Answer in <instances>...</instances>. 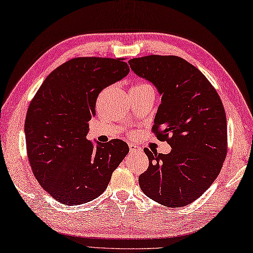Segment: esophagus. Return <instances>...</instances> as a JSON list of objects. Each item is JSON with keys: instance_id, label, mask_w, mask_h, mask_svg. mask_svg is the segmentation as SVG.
Masks as SVG:
<instances>
[{"instance_id": "esophagus-1", "label": "esophagus", "mask_w": 253, "mask_h": 253, "mask_svg": "<svg viewBox=\"0 0 253 253\" xmlns=\"http://www.w3.org/2000/svg\"><path fill=\"white\" fill-rule=\"evenodd\" d=\"M129 151H130L131 154H134V153H140V151H141V147L137 146V145H135V144H129Z\"/></svg>"}]
</instances>
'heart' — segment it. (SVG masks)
<instances>
[{
    "instance_id": "obj_1",
    "label": "heart",
    "mask_w": 253,
    "mask_h": 253,
    "mask_svg": "<svg viewBox=\"0 0 253 253\" xmlns=\"http://www.w3.org/2000/svg\"><path fill=\"white\" fill-rule=\"evenodd\" d=\"M146 87H151V86L146 84V83H138V84H136L131 89H140V88H146Z\"/></svg>"
}]
</instances>
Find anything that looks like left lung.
<instances>
[{
	"instance_id": "8db88e82",
	"label": "left lung",
	"mask_w": 253,
	"mask_h": 253,
	"mask_svg": "<svg viewBox=\"0 0 253 253\" xmlns=\"http://www.w3.org/2000/svg\"><path fill=\"white\" fill-rule=\"evenodd\" d=\"M128 63L162 95L153 131L171 147L167 155L144 149L149 166L139 176V186L156 203L186 207L212 185L226 159L221 99L203 73L181 57L148 55Z\"/></svg>"
}]
</instances>
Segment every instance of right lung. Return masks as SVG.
<instances>
[{
    "label": "right lung",
    "mask_w": 253,
    "mask_h": 253,
    "mask_svg": "<svg viewBox=\"0 0 253 253\" xmlns=\"http://www.w3.org/2000/svg\"><path fill=\"white\" fill-rule=\"evenodd\" d=\"M129 73L123 58L76 57L50 73L25 118L26 151L40 185L55 200L76 206L97 198L129 151L121 139L86 138L96 99Z\"/></svg>",
    "instance_id": "right-lung-1"
}]
</instances>
